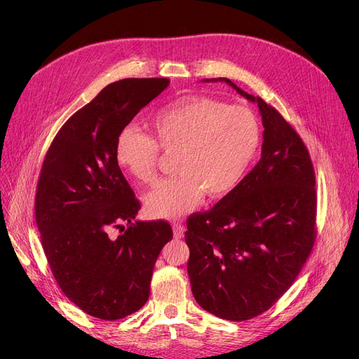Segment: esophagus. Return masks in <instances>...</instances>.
<instances>
[{"label":"esophagus","instance_id":"34e87169","mask_svg":"<svg viewBox=\"0 0 359 359\" xmlns=\"http://www.w3.org/2000/svg\"><path fill=\"white\" fill-rule=\"evenodd\" d=\"M173 234H175L176 238H182V237H183V234H184V227H183V225H182L180 222H177V224L173 225Z\"/></svg>","mask_w":359,"mask_h":359}]
</instances>
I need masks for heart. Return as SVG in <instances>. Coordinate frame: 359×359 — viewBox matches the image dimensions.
Returning a JSON list of instances; mask_svg holds the SVG:
<instances>
[{
  "label": "heart",
  "instance_id": "obj_1",
  "mask_svg": "<svg viewBox=\"0 0 359 359\" xmlns=\"http://www.w3.org/2000/svg\"><path fill=\"white\" fill-rule=\"evenodd\" d=\"M151 125L157 141L128 125L119 132L115 156L137 180L154 183L160 147L167 153L179 151V175L145 199L148 212L157 218L184 215L196 208L205 192L210 198H221L234 191L260 144V125L249 107L203 96H184L164 106Z\"/></svg>",
  "mask_w": 359,
  "mask_h": 359
}]
</instances>
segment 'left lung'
<instances>
[{
  "instance_id": "obj_1",
  "label": "left lung",
  "mask_w": 359,
  "mask_h": 359,
  "mask_svg": "<svg viewBox=\"0 0 359 359\" xmlns=\"http://www.w3.org/2000/svg\"><path fill=\"white\" fill-rule=\"evenodd\" d=\"M262 157L234 191L210 211L187 218V275L196 303L217 317L243 322L269 310L287 292L316 240V176L295 129L260 97Z\"/></svg>"
}]
</instances>
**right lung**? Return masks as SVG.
Segmentation results:
<instances>
[{
	"label": "right lung",
	"mask_w": 359,
	"mask_h": 359,
	"mask_svg": "<svg viewBox=\"0 0 359 359\" xmlns=\"http://www.w3.org/2000/svg\"><path fill=\"white\" fill-rule=\"evenodd\" d=\"M168 84L125 79L106 86L60 129L37 182L36 224L50 271L75 306L102 320L147 303L156 260L173 238L167 221H135L141 205L115 156L119 132ZM111 228L124 233L115 238Z\"/></svg>",
	"instance_id": "right-lung-1"
}]
</instances>
